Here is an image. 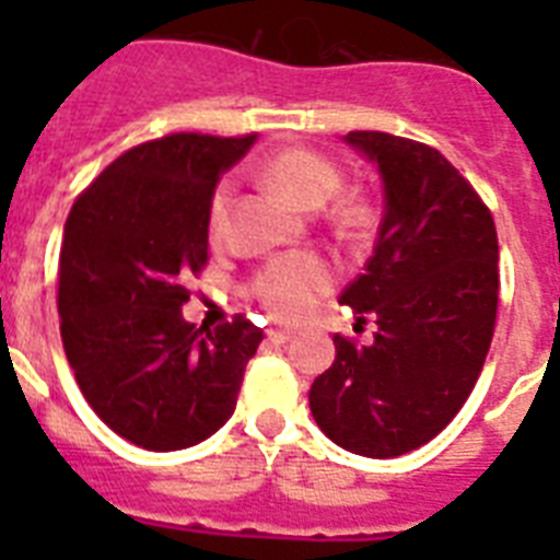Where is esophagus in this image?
<instances>
[{
    "instance_id": "1",
    "label": "esophagus",
    "mask_w": 560,
    "mask_h": 560,
    "mask_svg": "<svg viewBox=\"0 0 560 560\" xmlns=\"http://www.w3.org/2000/svg\"><path fill=\"white\" fill-rule=\"evenodd\" d=\"M266 336H269V341H275V345H285V341H289L294 334L285 328H269L266 330Z\"/></svg>"
}]
</instances>
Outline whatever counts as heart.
Instances as JSON below:
<instances>
[{"instance_id": "1", "label": "heart", "mask_w": 560, "mask_h": 560, "mask_svg": "<svg viewBox=\"0 0 560 560\" xmlns=\"http://www.w3.org/2000/svg\"><path fill=\"white\" fill-rule=\"evenodd\" d=\"M260 176H264L266 185L283 192L285 199H291L303 210H319L334 199L341 187L339 167L328 156L308 151V148H283V151L271 153L269 160L260 165ZM230 205L232 187L221 185L212 196L210 207L212 232H221ZM336 221L345 230H364L373 221V207L359 192H348L336 205ZM334 280V269L325 257L280 255L257 271V277L252 280V294L277 319L303 323L314 314L316 300H319V294L330 291Z\"/></svg>"}]
</instances>
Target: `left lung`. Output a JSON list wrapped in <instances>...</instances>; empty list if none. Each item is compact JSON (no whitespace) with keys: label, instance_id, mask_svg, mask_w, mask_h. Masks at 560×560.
<instances>
[{"label":"left lung","instance_id":"left-lung-1","mask_svg":"<svg viewBox=\"0 0 560 560\" xmlns=\"http://www.w3.org/2000/svg\"><path fill=\"white\" fill-rule=\"evenodd\" d=\"M345 140L378 165L384 219L339 303L378 330L364 348L334 336L336 361L308 404L336 446L387 459L429 443L471 395L497 325L499 241L491 210L438 148L384 131Z\"/></svg>","mask_w":560,"mask_h":560}]
</instances>
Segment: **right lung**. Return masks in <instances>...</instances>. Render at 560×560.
I'll use <instances>...</instances> for the list:
<instances>
[{"mask_svg":"<svg viewBox=\"0 0 560 560\" xmlns=\"http://www.w3.org/2000/svg\"><path fill=\"white\" fill-rule=\"evenodd\" d=\"M255 133L179 131L128 148L69 210L58 314L69 368L112 432L148 452L196 446L235 412L264 330L182 316L207 266L212 192Z\"/></svg>","mask_w":560,"mask_h":560,"instance_id":"add662e5","label":"right lung"}]
</instances>
